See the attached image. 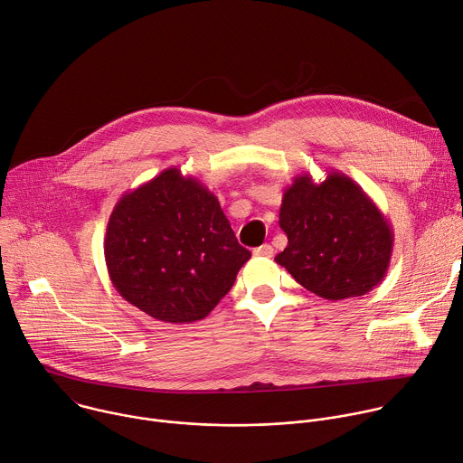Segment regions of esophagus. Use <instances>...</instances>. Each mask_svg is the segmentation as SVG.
<instances>
[{
    "label": "esophagus",
    "instance_id": "34e87169",
    "mask_svg": "<svg viewBox=\"0 0 463 463\" xmlns=\"http://www.w3.org/2000/svg\"><path fill=\"white\" fill-rule=\"evenodd\" d=\"M253 255H257V257H271L273 255V248L269 244H262V246L253 250Z\"/></svg>",
    "mask_w": 463,
    "mask_h": 463
}]
</instances>
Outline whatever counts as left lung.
Listing matches in <instances>:
<instances>
[{
    "mask_svg": "<svg viewBox=\"0 0 463 463\" xmlns=\"http://www.w3.org/2000/svg\"><path fill=\"white\" fill-rule=\"evenodd\" d=\"M279 226L288 246L275 262L312 294L341 301L359 298L387 275L394 232L359 184L341 171L323 182L294 176L283 194Z\"/></svg>",
    "mask_w": 463,
    "mask_h": 463,
    "instance_id": "left-lung-1",
    "label": "left lung"
}]
</instances>
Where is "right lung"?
I'll return each mask as SVG.
<instances>
[{"label": "right lung", "mask_w": 463, "mask_h": 463, "mask_svg": "<svg viewBox=\"0 0 463 463\" xmlns=\"http://www.w3.org/2000/svg\"><path fill=\"white\" fill-rule=\"evenodd\" d=\"M117 292L153 319H204L251 257L219 199L195 176L167 167L117 203L104 239Z\"/></svg>", "instance_id": "1"}]
</instances>
